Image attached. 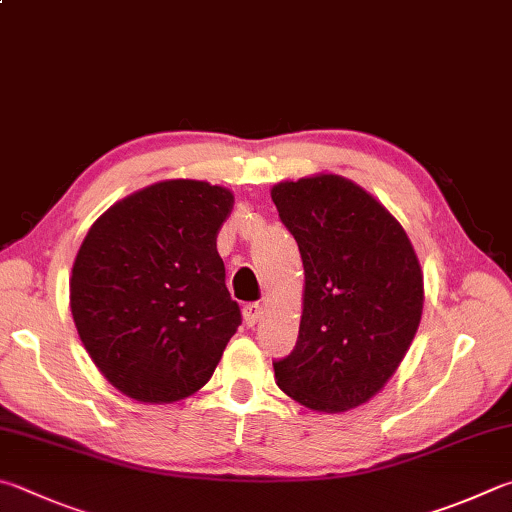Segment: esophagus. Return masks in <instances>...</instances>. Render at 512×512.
Instances as JSON below:
<instances>
[{"label":"esophagus","mask_w":512,"mask_h":512,"mask_svg":"<svg viewBox=\"0 0 512 512\" xmlns=\"http://www.w3.org/2000/svg\"><path fill=\"white\" fill-rule=\"evenodd\" d=\"M259 318H262V306H259L257 302L244 306V322H246V327H255Z\"/></svg>","instance_id":"obj_1"}]
</instances>
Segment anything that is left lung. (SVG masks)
Masks as SVG:
<instances>
[{"mask_svg":"<svg viewBox=\"0 0 512 512\" xmlns=\"http://www.w3.org/2000/svg\"><path fill=\"white\" fill-rule=\"evenodd\" d=\"M304 264L300 336L275 360L277 387L318 412H345L385 387L416 336L423 273L403 226L338 174L273 185Z\"/></svg>","mask_w":512,"mask_h":512,"instance_id":"8db88e82","label":"left lung"}]
</instances>
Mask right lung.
Returning <instances> with one entry per match:
<instances>
[{
	"label": "right lung",
	"mask_w": 512,
	"mask_h": 512,
	"mask_svg": "<svg viewBox=\"0 0 512 512\" xmlns=\"http://www.w3.org/2000/svg\"><path fill=\"white\" fill-rule=\"evenodd\" d=\"M235 197L206 181H161L89 228L71 271L82 345L118 392L174 403L208 383L241 324L217 235Z\"/></svg>",
	"instance_id": "add662e5"
}]
</instances>
